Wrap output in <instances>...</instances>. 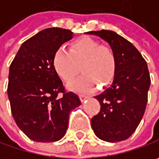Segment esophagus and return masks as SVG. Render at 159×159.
<instances>
[{"label":"esophagus","mask_w":159,"mask_h":159,"mask_svg":"<svg viewBox=\"0 0 159 159\" xmlns=\"http://www.w3.org/2000/svg\"><path fill=\"white\" fill-rule=\"evenodd\" d=\"M79 98H80V100H81L82 102H84L85 99H87V98H88V97H87V96H85V95H79Z\"/></svg>","instance_id":"1"}]
</instances>
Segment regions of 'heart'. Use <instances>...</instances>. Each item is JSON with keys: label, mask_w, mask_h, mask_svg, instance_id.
<instances>
[{"label": "heart", "mask_w": 159, "mask_h": 159, "mask_svg": "<svg viewBox=\"0 0 159 159\" xmlns=\"http://www.w3.org/2000/svg\"><path fill=\"white\" fill-rule=\"evenodd\" d=\"M56 74L66 83L75 79L80 72L84 75L69 85L75 92L87 93L96 89L97 83H110L116 71V58L113 50L88 37L72 42L69 49L59 48L52 58Z\"/></svg>", "instance_id": "obj_1"}]
</instances>
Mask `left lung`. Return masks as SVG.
Here are the masks:
<instances>
[{
  "mask_svg": "<svg viewBox=\"0 0 159 159\" xmlns=\"http://www.w3.org/2000/svg\"><path fill=\"white\" fill-rule=\"evenodd\" d=\"M107 41L116 58L111 85L95 97L100 111L91 119L99 139L115 143L128 139L139 125L147 103L150 75L146 61L130 41L111 30L90 31Z\"/></svg>",
  "mask_w": 159,
  "mask_h": 159,
  "instance_id": "1",
  "label": "left lung"
}]
</instances>
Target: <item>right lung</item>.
I'll use <instances>...</instances> for the list:
<instances>
[{
	"mask_svg": "<svg viewBox=\"0 0 159 159\" xmlns=\"http://www.w3.org/2000/svg\"><path fill=\"white\" fill-rule=\"evenodd\" d=\"M73 37L68 29H44L21 45L10 65L7 93L12 114L19 129L35 142L61 139L70 112L81 105L77 95L65 92L52 65L55 51Z\"/></svg>",
	"mask_w": 159,
	"mask_h": 159,
	"instance_id": "right-lung-1",
	"label": "right lung"
}]
</instances>
